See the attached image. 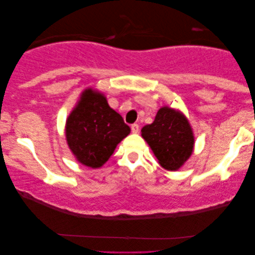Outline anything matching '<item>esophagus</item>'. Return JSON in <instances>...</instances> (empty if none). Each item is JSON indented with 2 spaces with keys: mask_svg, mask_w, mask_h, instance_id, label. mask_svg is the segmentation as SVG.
<instances>
[{
  "mask_svg": "<svg viewBox=\"0 0 255 255\" xmlns=\"http://www.w3.org/2000/svg\"><path fill=\"white\" fill-rule=\"evenodd\" d=\"M131 131L133 132V133H138V131H139V125L138 124H132L131 125Z\"/></svg>",
  "mask_w": 255,
  "mask_h": 255,
  "instance_id": "obj_1",
  "label": "esophagus"
}]
</instances>
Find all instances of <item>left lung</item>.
<instances>
[{
    "label": "left lung",
    "mask_w": 255,
    "mask_h": 255,
    "mask_svg": "<svg viewBox=\"0 0 255 255\" xmlns=\"http://www.w3.org/2000/svg\"><path fill=\"white\" fill-rule=\"evenodd\" d=\"M141 137L167 170H177L194 149V133L186 116L169 107L160 108L154 122L141 128Z\"/></svg>",
    "instance_id": "8db88e82"
}]
</instances>
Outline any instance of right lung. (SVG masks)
Segmentation results:
<instances>
[{
	"label": "right lung",
	"instance_id": "right-lung-1",
	"mask_svg": "<svg viewBox=\"0 0 255 255\" xmlns=\"http://www.w3.org/2000/svg\"><path fill=\"white\" fill-rule=\"evenodd\" d=\"M130 131L106 96L93 88L82 92L65 128L69 149L80 163L90 168L102 167Z\"/></svg>",
	"mask_w": 255,
	"mask_h": 255
}]
</instances>
